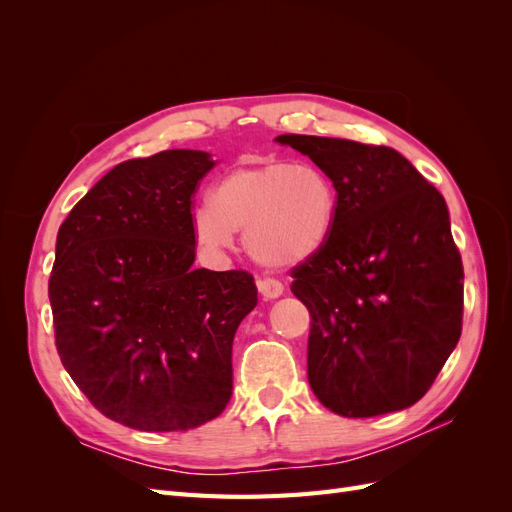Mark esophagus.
Returning a JSON list of instances; mask_svg holds the SVG:
<instances>
[{
  "mask_svg": "<svg viewBox=\"0 0 512 512\" xmlns=\"http://www.w3.org/2000/svg\"><path fill=\"white\" fill-rule=\"evenodd\" d=\"M256 284H258V290L265 299H277V297H282V294H284L282 282L271 280V277H262V280H258Z\"/></svg>",
  "mask_w": 512,
  "mask_h": 512,
  "instance_id": "1",
  "label": "esophagus"
}]
</instances>
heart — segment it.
Segmentation results:
<instances>
[{
  "label": "heart",
  "mask_w": 512,
  "mask_h": 512,
  "mask_svg": "<svg viewBox=\"0 0 512 512\" xmlns=\"http://www.w3.org/2000/svg\"><path fill=\"white\" fill-rule=\"evenodd\" d=\"M337 213V192L314 164L262 162L228 170L198 205L192 230L207 250H224L245 230L247 252L267 267H294L322 250Z\"/></svg>",
  "instance_id": "obj_1"
}]
</instances>
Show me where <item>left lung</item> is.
<instances>
[{"label":"left lung","instance_id":"8db88e82","mask_svg":"<svg viewBox=\"0 0 512 512\" xmlns=\"http://www.w3.org/2000/svg\"><path fill=\"white\" fill-rule=\"evenodd\" d=\"M327 173L337 213L292 269L312 316L307 378L324 408L367 418L416 404L455 350L463 265L442 194L391 147L282 134Z\"/></svg>","mask_w":512,"mask_h":512}]
</instances>
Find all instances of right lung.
Segmentation results:
<instances>
[{"label":"right lung","instance_id":"obj_1","mask_svg":"<svg viewBox=\"0 0 512 512\" xmlns=\"http://www.w3.org/2000/svg\"><path fill=\"white\" fill-rule=\"evenodd\" d=\"M209 153L117 164L57 232L49 299L59 359L106 418L188 431L232 395V339L258 303L252 273L194 269L192 198Z\"/></svg>","mask_w":512,"mask_h":512}]
</instances>
